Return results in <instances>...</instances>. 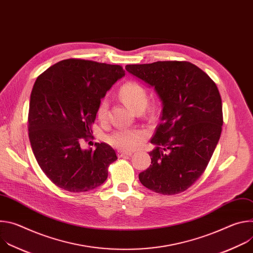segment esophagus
Here are the masks:
<instances>
[{
  "label": "esophagus",
  "instance_id": "obj_1",
  "mask_svg": "<svg viewBox=\"0 0 253 253\" xmlns=\"http://www.w3.org/2000/svg\"><path fill=\"white\" fill-rule=\"evenodd\" d=\"M118 154V157H125V156H131L132 155V152L130 151H124V150H119L117 152Z\"/></svg>",
  "mask_w": 253,
  "mask_h": 253
}]
</instances>
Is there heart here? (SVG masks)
Wrapping results in <instances>:
<instances>
[{
	"label": "heart",
	"mask_w": 253,
	"mask_h": 253,
	"mask_svg": "<svg viewBox=\"0 0 253 253\" xmlns=\"http://www.w3.org/2000/svg\"><path fill=\"white\" fill-rule=\"evenodd\" d=\"M119 96L130 109L135 112L141 109L144 110L147 105V91L137 82L125 83L120 88ZM108 107H109L108 101L103 99L97 109V117L99 120H105L107 118ZM144 139H145V134L140 130L121 128L108 136L107 141L113 147L123 150H132Z\"/></svg>",
	"instance_id": "1"
}]
</instances>
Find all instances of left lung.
I'll return each instance as SVG.
<instances>
[{
    "mask_svg": "<svg viewBox=\"0 0 253 253\" xmlns=\"http://www.w3.org/2000/svg\"><path fill=\"white\" fill-rule=\"evenodd\" d=\"M130 74L154 87L162 102L151 139V165L139 174L146 188L173 195L188 189L206 169L219 141L223 116L217 86L186 61L127 65Z\"/></svg>",
    "mask_w": 253,
    "mask_h": 253,
    "instance_id": "left-lung-1",
    "label": "left lung"
}]
</instances>
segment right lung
I'll list each match as a JSON object with an SVG mask.
<instances>
[{
    "mask_svg": "<svg viewBox=\"0 0 253 253\" xmlns=\"http://www.w3.org/2000/svg\"><path fill=\"white\" fill-rule=\"evenodd\" d=\"M125 75L120 65L67 59L51 66L36 80L30 98L28 129L33 153L42 171L58 187L85 192L105 182L116 161L106 143L82 149L101 99Z\"/></svg>",
    "mask_w": 253,
    "mask_h": 253,
    "instance_id": "obj_1",
    "label": "right lung"
}]
</instances>
